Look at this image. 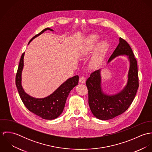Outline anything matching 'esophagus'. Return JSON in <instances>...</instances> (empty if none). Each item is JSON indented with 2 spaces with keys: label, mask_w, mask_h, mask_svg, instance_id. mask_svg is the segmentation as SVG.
Instances as JSON below:
<instances>
[{
  "label": "esophagus",
  "mask_w": 152,
  "mask_h": 152,
  "mask_svg": "<svg viewBox=\"0 0 152 152\" xmlns=\"http://www.w3.org/2000/svg\"><path fill=\"white\" fill-rule=\"evenodd\" d=\"M79 81H80V83L83 84V83H84L86 82V79H85V78H84V77H81L80 78Z\"/></svg>",
  "instance_id": "esophagus-1"
}]
</instances>
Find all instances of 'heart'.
I'll use <instances>...</instances> for the list:
<instances>
[{
    "label": "heart",
    "instance_id": "obj_1",
    "mask_svg": "<svg viewBox=\"0 0 152 152\" xmlns=\"http://www.w3.org/2000/svg\"><path fill=\"white\" fill-rule=\"evenodd\" d=\"M99 40V37L97 34H91L88 36L83 46V51L86 53L92 50ZM108 48V43L105 40L101 41L97 44L95 47L94 57L91 61V65L92 67H95L100 63L103 56L106 53Z\"/></svg>",
    "mask_w": 152,
    "mask_h": 152
}]
</instances>
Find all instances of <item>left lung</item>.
<instances>
[{"mask_svg": "<svg viewBox=\"0 0 152 152\" xmlns=\"http://www.w3.org/2000/svg\"><path fill=\"white\" fill-rule=\"evenodd\" d=\"M120 56H127L130 63L127 84L120 92L110 95L104 92L101 69L92 72L86 81L89 108L94 116L101 120L113 119L125 112L133 102L139 87L137 61L129 44L121 37L108 63Z\"/></svg>", "mask_w": 152, "mask_h": 152, "instance_id": "left-lung-1", "label": "left lung"}]
</instances>
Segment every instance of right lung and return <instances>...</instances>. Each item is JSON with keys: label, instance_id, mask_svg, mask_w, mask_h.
I'll return each mask as SVG.
<instances>
[{"label": "right lung", "instance_id": "add662e5", "mask_svg": "<svg viewBox=\"0 0 152 152\" xmlns=\"http://www.w3.org/2000/svg\"><path fill=\"white\" fill-rule=\"evenodd\" d=\"M49 30L46 28L40 33L34 36L29 42L30 43L34 39L43 33L44 31ZM24 53L22 54L17 74L16 75V85L19 95L25 107L30 112L41 117L44 119L52 120L58 118L63 112L66 98L71 90L78 84L79 77L75 75L68 79L58 87L53 94L43 98H36L26 93L22 86V72L24 65Z\"/></svg>", "mask_w": 152, "mask_h": 152}]
</instances>
